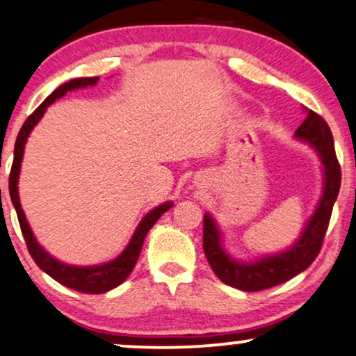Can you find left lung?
<instances>
[{"label":"left lung","instance_id":"obj_1","mask_svg":"<svg viewBox=\"0 0 356 356\" xmlns=\"http://www.w3.org/2000/svg\"><path fill=\"white\" fill-rule=\"evenodd\" d=\"M296 137L304 140L317 150L325 173V186L323 195L315 213L302 231V236L296 244L287 251L259 259L257 262H238L226 254L221 245L216 222L209 214L203 219V249L209 266L218 275L219 280L245 292H257L274 287L289 279L296 277L305 270L322 249L323 238L330 222L333 203L339 196L341 171L340 163L335 155V145L330 127L318 113L307 111V118L299 129Z\"/></svg>","mask_w":356,"mask_h":356}]
</instances>
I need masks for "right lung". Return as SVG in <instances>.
I'll use <instances>...</instances> for the list:
<instances>
[{"label": "right lung", "mask_w": 356, "mask_h": 356, "mask_svg": "<svg viewBox=\"0 0 356 356\" xmlns=\"http://www.w3.org/2000/svg\"><path fill=\"white\" fill-rule=\"evenodd\" d=\"M97 81L99 77H84V79H72V81L65 82V84L57 87L49 97L44 100L36 111L26 118L23 127H21L19 134H17V138L15 143V160H13L11 173H10V196H11L13 206H15L16 209L17 221H19L21 231H23L26 245H28L31 257L34 259V262L39 266V269H42L47 275H51L52 279L57 280V282L65 285V287L69 289H74V291L84 292V293H104L124 282V280L130 275V272L134 270L135 264H137L147 232L152 229V226L158 221V218H160L163 213L168 211L171 206H173V203L168 201V203H163L156 206L155 209H152V211L148 213L142 221H140V225L137 229H135L134 236H131L130 243L125 248V251L122 252L117 259L107 262V264L89 266V267L67 266L64 264V262L57 261V259L49 256V254L39 245L36 238H34L33 231H31L28 221H26L24 211L21 209L19 195H17V178H19V170H21V161H23L26 140H28L31 130L34 129V125L41 120V117L44 115V112H46V108L49 107L56 99H60L63 95H65L71 90L95 86L97 84Z\"/></svg>", "instance_id": "1"}]
</instances>
